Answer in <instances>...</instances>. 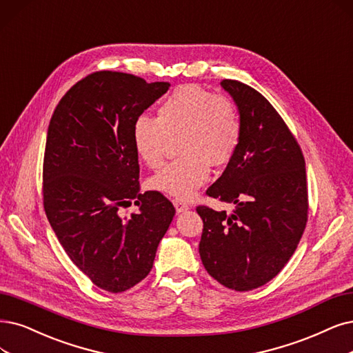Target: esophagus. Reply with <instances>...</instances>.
I'll use <instances>...</instances> for the list:
<instances>
[{
    "label": "esophagus",
    "instance_id": "1",
    "mask_svg": "<svg viewBox=\"0 0 353 353\" xmlns=\"http://www.w3.org/2000/svg\"><path fill=\"white\" fill-rule=\"evenodd\" d=\"M173 203H174V208H176L177 214H180V212H185V211L190 210V206H189L188 203L181 202V201H179V199H174V201H173Z\"/></svg>",
    "mask_w": 353,
    "mask_h": 353
}]
</instances>
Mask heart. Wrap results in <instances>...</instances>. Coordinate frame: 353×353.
I'll return each mask as SVG.
<instances>
[{"label": "heart", "instance_id": "1", "mask_svg": "<svg viewBox=\"0 0 353 353\" xmlns=\"http://www.w3.org/2000/svg\"><path fill=\"white\" fill-rule=\"evenodd\" d=\"M177 141L180 159L150 177L151 189L181 201L190 199L210 176V165L223 167L236 155L241 122L234 104L198 85H180L159 108L157 119L138 116L132 142L139 160L159 167L170 139Z\"/></svg>", "mask_w": 353, "mask_h": 353}]
</instances>
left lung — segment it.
<instances>
[{"instance_id": "1", "label": "left lung", "mask_w": 353, "mask_h": 353, "mask_svg": "<svg viewBox=\"0 0 353 353\" xmlns=\"http://www.w3.org/2000/svg\"><path fill=\"white\" fill-rule=\"evenodd\" d=\"M237 104L240 145L211 198L236 205L232 214L198 206L203 221L201 260L234 291H252L275 278L303 237L308 214L305 161L272 104L250 85L221 81Z\"/></svg>"}]
</instances>
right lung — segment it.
Returning <instances> with one entry per match:
<instances>
[{
    "label": "right lung",
    "mask_w": 353,
    "mask_h": 353,
    "mask_svg": "<svg viewBox=\"0 0 353 353\" xmlns=\"http://www.w3.org/2000/svg\"><path fill=\"white\" fill-rule=\"evenodd\" d=\"M125 72L99 71L72 85L52 114L43 159V206L74 265L99 288L123 292L145 278L176 210L139 192L132 126L168 90ZM136 199L139 212L119 210Z\"/></svg>",
    "instance_id": "add662e5"
}]
</instances>
